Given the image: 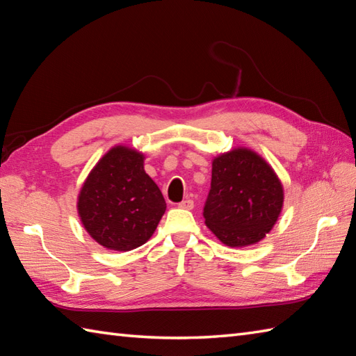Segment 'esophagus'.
<instances>
[{"instance_id":"obj_1","label":"esophagus","mask_w":356,"mask_h":356,"mask_svg":"<svg viewBox=\"0 0 356 356\" xmlns=\"http://www.w3.org/2000/svg\"><path fill=\"white\" fill-rule=\"evenodd\" d=\"M179 208H181V209H186V211H191V209L194 208V202L191 200V198H186V200H184V202H180V203H179Z\"/></svg>"}]
</instances>
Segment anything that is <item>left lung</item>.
I'll return each mask as SVG.
<instances>
[{
  "instance_id": "8db88e82",
  "label": "left lung",
  "mask_w": 356,
  "mask_h": 356,
  "mask_svg": "<svg viewBox=\"0 0 356 356\" xmlns=\"http://www.w3.org/2000/svg\"><path fill=\"white\" fill-rule=\"evenodd\" d=\"M282 208V181L262 156L236 147L213 158L203 217L222 244L259 243L276 225Z\"/></svg>"
}]
</instances>
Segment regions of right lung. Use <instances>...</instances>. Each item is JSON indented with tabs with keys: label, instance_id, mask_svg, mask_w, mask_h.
<instances>
[{
	"label": "right lung",
	"instance_id": "1",
	"mask_svg": "<svg viewBox=\"0 0 356 356\" xmlns=\"http://www.w3.org/2000/svg\"><path fill=\"white\" fill-rule=\"evenodd\" d=\"M144 153L115 145L90 170L77 197V212L90 238L107 250L145 244L167 209L144 170Z\"/></svg>",
	"mask_w": 356,
	"mask_h": 356
}]
</instances>
